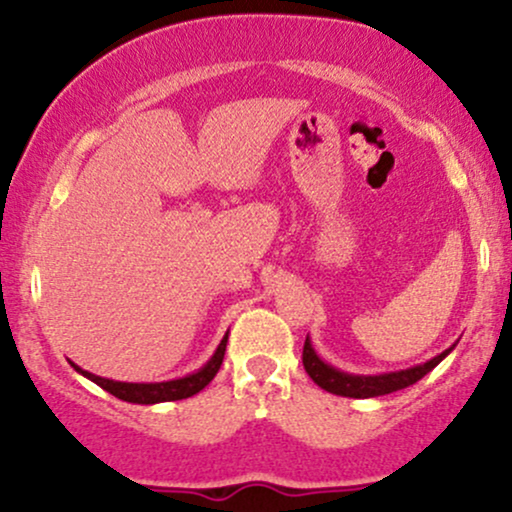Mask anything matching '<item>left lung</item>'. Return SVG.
<instances>
[{
    "label": "left lung",
    "mask_w": 512,
    "mask_h": 512,
    "mask_svg": "<svg viewBox=\"0 0 512 512\" xmlns=\"http://www.w3.org/2000/svg\"><path fill=\"white\" fill-rule=\"evenodd\" d=\"M455 346V344H452ZM445 349L443 354H438L431 361L421 363V366L407 368V370H397V373H383V375H354V373H344V370L330 366V363L322 361L320 356L315 354L313 344L310 339L305 337L303 344V366L305 373L313 378L315 385H320L322 390L332 392V395L339 397H354V399H366V397H380V395H390V392L404 390V387L419 383L426 373H431L433 368L443 361L445 356L452 351Z\"/></svg>",
    "instance_id": "left-lung-1"
}]
</instances>
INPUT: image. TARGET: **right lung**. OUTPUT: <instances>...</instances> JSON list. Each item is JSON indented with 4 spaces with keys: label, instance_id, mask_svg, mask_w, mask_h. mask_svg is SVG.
I'll use <instances>...</instances> for the list:
<instances>
[{
    "label": "right lung",
    "instance_id": "obj_1",
    "mask_svg": "<svg viewBox=\"0 0 512 512\" xmlns=\"http://www.w3.org/2000/svg\"><path fill=\"white\" fill-rule=\"evenodd\" d=\"M226 342L228 334L221 339L219 349L214 351V356L204 363L197 373L185 375V378L178 380H166V383H120V380H108L101 378V375H93L88 370H81L79 366H72L79 370L81 375L88 380H93L96 385H101L105 392L115 395L122 402H132V404H158V402H175V399H187L192 395H197L199 390H204L214 375L219 373L221 363H223V354H226Z\"/></svg>",
    "mask_w": 512,
    "mask_h": 512
}]
</instances>
